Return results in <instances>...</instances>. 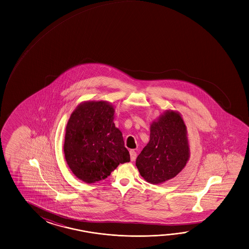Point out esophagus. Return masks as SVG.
<instances>
[{
    "label": "esophagus",
    "mask_w": 249,
    "mask_h": 249,
    "mask_svg": "<svg viewBox=\"0 0 249 249\" xmlns=\"http://www.w3.org/2000/svg\"><path fill=\"white\" fill-rule=\"evenodd\" d=\"M130 156H131V161H134L136 158H137V153H136L134 150H131V151H130Z\"/></svg>",
    "instance_id": "34e87169"
}]
</instances>
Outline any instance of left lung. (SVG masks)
<instances>
[{
	"mask_svg": "<svg viewBox=\"0 0 249 249\" xmlns=\"http://www.w3.org/2000/svg\"><path fill=\"white\" fill-rule=\"evenodd\" d=\"M190 157L186 125L179 113L167 110L151 124L150 141L136 160L141 177L158 184L177 177Z\"/></svg>",
	"mask_w": 249,
	"mask_h": 249,
	"instance_id": "left-lung-1",
	"label": "left lung"
}]
</instances>
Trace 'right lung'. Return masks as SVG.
Returning a JSON list of instances; mask_svg holds the SVG:
<instances>
[{
  "instance_id": "add662e5",
  "label": "right lung",
  "mask_w": 249,
  "mask_h": 249,
  "mask_svg": "<svg viewBox=\"0 0 249 249\" xmlns=\"http://www.w3.org/2000/svg\"><path fill=\"white\" fill-rule=\"evenodd\" d=\"M114 112L107 102H85L68 120L65 158L82 181L94 183L104 180L119 164L130 161L122 132L113 122Z\"/></svg>"
}]
</instances>
